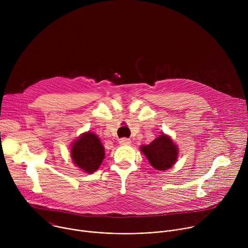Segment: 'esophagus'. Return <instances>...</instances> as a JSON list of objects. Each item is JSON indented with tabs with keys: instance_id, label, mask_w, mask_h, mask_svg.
<instances>
[{
	"instance_id": "1",
	"label": "esophagus",
	"mask_w": 248,
	"mask_h": 248,
	"mask_svg": "<svg viewBox=\"0 0 248 248\" xmlns=\"http://www.w3.org/2000/svg\"><path fill=\"white\" fill-rule=\"evenodd\" d=\"M119 142L121 145H130L131 143V140L129 138H126V137H124V138H121L119 140Z\"/></svg>"
}]
</instances>
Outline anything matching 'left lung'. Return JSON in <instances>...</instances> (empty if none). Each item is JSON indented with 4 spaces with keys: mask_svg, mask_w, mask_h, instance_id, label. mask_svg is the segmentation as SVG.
Segmentation results:
<instances>
[{
    "mask_svg": "<svg viewBox=\"0 0 248 248\" xmlns=\"http://www.w3.org/2000/svg\"><path fill=\"white\" fill-rule=\"evenodd\" d=\"M140 151L146 156L151 166L158 170H166L171 168L179 156L178 145L166 134L157 137L148 145H142Z\"/></svg>",
    "mask_w": 248,
    "mask_h": 248,
    "instance_id": "left-lung-1",
    "label": "left lung"
}]
</instances>
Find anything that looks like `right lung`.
I'll use <instances>...</instances> for the list:
<instances>
[{"label":"right lung","mask_w":248,"mask_h":248,"mask_svg":"<svg viewBox=\"0 0 248 248\" xmlns=\"http://www.w3.org/2000/svg\"><path fill=\"white\" fill-rule=\"evenodd\" d=\"M73 163L87 173L97 170L105 158V149L94 132H84L75 140L70 149Z\"/></svg>","instance_id":"right-lung-1"}]
</instances>
